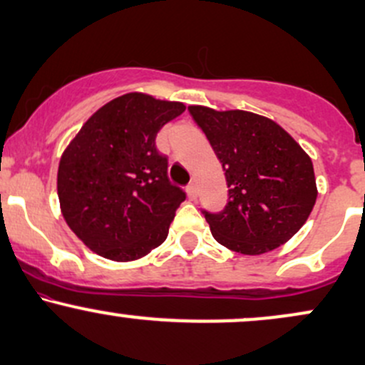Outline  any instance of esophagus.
<instances>
[{
	"mask_svg": "<svg viewBox=\"0 0 365 365\" xmlns=\"http://www.w3.org/2000/svg\"><path fill=\"white\" fill-rule=\"evenodd\" d=\"M187 195H188V199H190V200H195V197H197L195 183H190V185H187Z\"/></svg>",
	"mask_w": 365,
	"mask_h": 365,
	"instance_id": "34e87169",
	"label": "esophagus"
}]
</instances>
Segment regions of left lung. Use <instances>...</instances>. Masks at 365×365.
<instances>
[{
    "label": "left lung",
    "mask_w": 365,
    "mask_h": 365,
    "mask_svg": "<svg viewBox=\"0 0 365 365\" xmlns=\"http://www.w3.org/2000/svg\"><path fill=\"white\" fill-rule=\"evenodd\" d=\"M225 170L228 204L204 212L212 237L230 250L259 255L302 228L316 204L312 161L266 116L188 106Z\"/></svg>",
    "instance_id": "obj_1"
}]
</instances>
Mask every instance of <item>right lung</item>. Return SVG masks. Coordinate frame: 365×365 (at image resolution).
<instances>
[{"instance_id":"1","label":"right lung","mask_w":365,"mask_h":365,"mask_svg":"<svg viewBox=\"0 0 365 365\" xmlns=\"http://www.w3.org/2000/svg\"><path fill=\"white\" fill-rule=\"evenodd\" d=\"M183 111L182 103L130 92L99 108L65 149L58 199L92 252L127 262L166 240L185 192L170 182L156 135Z\"/></svg>"}]
</instances>
